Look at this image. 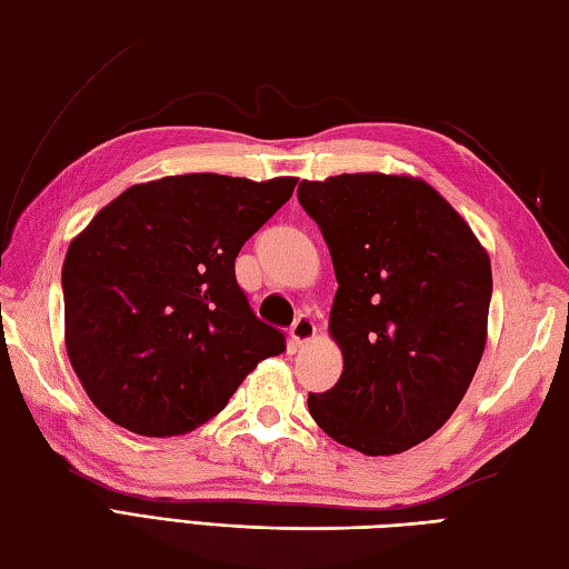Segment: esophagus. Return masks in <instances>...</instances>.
Segmentation results:
<instances>
[{"label": "esophagus", "instance_id": "34e87169", "mask_svg": "<svg viewBox=\"0 0 569 569\" xmlns=\"http://www.w3.org/2000/svg\"><path fill=\"white\" fill-rule=\"evenodd\" d=\"M316 332H318L316 322H312L308 316H300V318L291 325V340H293V345H306V342H310L312 337H316Z\"/></svg>", "mask_w": 569, "mask_h": 569}]
</instances>
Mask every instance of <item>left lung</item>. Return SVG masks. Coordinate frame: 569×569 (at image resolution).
<instances>
[{
	"label": "left lung",
	"mask_w": 569,
	"mask_h": 569,
	"mask_svg": "<svg viewBox=\"0 0 569 569\" xmlns=\"http://www.w3.org/2000/svg\"><path fill=\"white\" fill-rule=\"evenodd\" d=\"M330 249V335L345 369L308 393L312 420L365 455H398L440 430L487 345L491 261L438 190L408 176L300 180Z\"/></svg>",
	"instance_id": "obj_1"
}]
</instances>
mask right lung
<instances>
[{"label":"right lung","mask_w":569,"mask_h":569,"mask_svg":"<svg viewBox=\"0 0 569 569\" xmlns=\"http://www.w3.org/2000/svg\"><path fill=\"white\" fill-rule=\"evenodd\" d=\"M298 178L217 173L131 186L70 241L66 349L90 401L149 438L196 430L247 373L286 349L234 276L244 241Z\"/></svg>","instance_id":"obj_1"}]
</instances>
